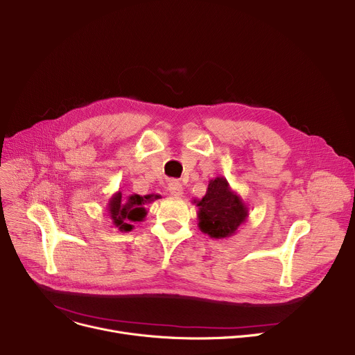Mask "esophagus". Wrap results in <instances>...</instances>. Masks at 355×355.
<instances>
[{
	"mask_svg": "<svg viewBox=\"0 0 355 355\" xmlns=\"http://www.w3.org/2000/svg\"><path fill=\"white\" fill-rule=\"evenodd\" d=\"M168 191H170V194L174 196V197H182V194H184L182 185H181V182H178V181H171V182L168 184Z\"/></svg>",
	"mask_w": 355,
	"mask_h": 355,
	"instance_id": "1",
	"label": "esophagus"
}]
</instances>
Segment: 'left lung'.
<instances>
[{
	"label": "left lung",
	"instance_id": "8db88e82",
	"mask_svg": "<svg viewBox=\"0 0 355 355\" xmlns=\"http://www.w3.org/2000/svg\"><path fill=\"white\" fill-rule=\"evenodd\" d=\"M194 204L198 207V228L216 240L232 237L248 218V207L224 177L209 180L205 196Z\"/></svg>",
	"mask_w": 355,
	"mask_h": 355
}]
</instances>
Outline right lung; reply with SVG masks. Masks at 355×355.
<instances>
[{
	"instance_id": "add662e5",
	"label": "right lung",
	"mask_w": 355,
	"mask_h": 355,
	"mask_svg": "<svg viewBox=\"0 0 355 355\" xmlns=\"http://www.w3.org/2000/svg\"><path fill=\"white\" fill-rule=\"evenodd\" d=\"M157 198L158 196H153V194H148V196L132 194V196H128L127 198H123L121 191H116L108 200V205H107V211L112 221V225L124 232L131 231L134 228L132 225L134 223L144 221L147 216V209L144 205L153 202Z\"/></svg>"
}]
</instances>
